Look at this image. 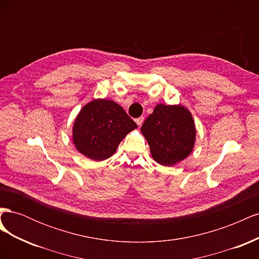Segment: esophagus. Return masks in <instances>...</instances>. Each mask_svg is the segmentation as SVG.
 Instances as JSON below:
<instances>
[{"instance_id": "1", "label": "esophagus", "mask_w": 259, "mask_h": 259, "mask_svg": "<svg viewBox=\"0 0 259 259\" xmlns=\"http://www.w3.org/2000/svg\"><path fill=\"white\" fill-rule=\"evenodd\" d=\"M135 121H136V123H137V125H138V126H142V125H143V123H144V117H143V116H140V117H137V119H136Z\"/></svg>"}]
</instances>
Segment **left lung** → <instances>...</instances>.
I'll use <instances>...</instances> for the list:
<instances>
[{"label":"left lung","instance_id":"obj_1","mask_svg":"<svg viewBox=\"0 0 259 259\" xmlns=\"http://www.w3.org/2000/svg\"><path fill=\"white\" fill-rule=\"evenodd\" d=\"M142 133L150 147L155 162L173 166L192 151L195 143L194 121L187 108L175 105H156L147 117Z\"/></svg>","mask_w":259,"mask_h":259}]
</instances>
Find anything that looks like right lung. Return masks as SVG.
Masks as SVG:
<instances>
[{
  "label": "right lung",
  "instance_id": "obj_1",
  "mask_svg": "<svg viewBox=\"0 0 259 259\" xmlns=\"http://www.w3.org/2000/svg\"><path fill=\"white\" fill-rule=\"evenodd\" d=\"M137 124L112 100L94 99L73 123L72 140L77 151L94 161L106 160Z\"/></svg>",
  "mask_w": 259,
  "mask_h": 259
}]
</instances>
